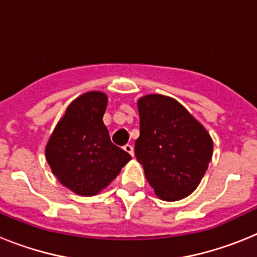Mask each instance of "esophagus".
Segmentation results:
<instances>
[{
  "label": "esophagus",
  "instance_id": "obj_1",
  "mask_svg": "<svg viewBox=\"0 0 257 257\" xmlns=\"http://www.w3.org/2000/svg\"><path fill=\"white\" fill-rule=\"evenodd\" d=\"M123 151L126 152V153L130 154V156H134V148H133V145H131V144L123 145Z\"/></svg>",
  "mask_w": 257,
  "mask_h": 257
}]
</instances>
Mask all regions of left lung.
Masks as SVG:
<instances>
[{"mask_svg": "<svg viewBox=\"0 0 257 257\" xmlns=\"http://www.w3.org/2000/svg\"><path fill=\"white\" fill-rule=\"evenodd\" d=\"M140 136L135 156L145 178L165 201H179L198 187L212 158V140L175 99L147 95L138 101Z\"/></svg>", "mask_w": 257, "mask_h": 257, "instance_id": "8db88e82", "label": "left lung"}]
</instances>
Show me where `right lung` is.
<instances>
[{
  "instance_id": "right-lung-1",
  "label": "right lung",
  "mask_w": 257,
  "mask_h": 257,
  "mask_svg": "<svg viewBox=\"0 0 257 257\" xmlns=\"http://www.w3.org/2000/svg\"><path fill=\"white\" fill-rule=\"evenodd\" d=\"M108 99L86 92L68 106L46 147V160L58 180L81 196L109 185L131 156L113 144L103 122Z\"/></svg>"
}]
</instances>
